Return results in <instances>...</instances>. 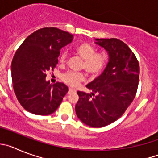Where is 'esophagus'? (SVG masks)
Returning <instances> with one entry per match:
<instances>
[{"mask_svg": "<svg viewBox=\"0 0 158 158\" xmlns=\"http://www.w3.org/2000/svg\"><path fill=\"white\" fill-rule=\"evenodd\" d=\"M75 90L73 89H72V88H69V91H68V93H73V92H74Z\"/></svg>", "mask_w": 158, "mask_h": 158, "instance_id": "esophagus-1", "label": "esophagus"}]
</instances>
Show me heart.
I'll return each mask as SVG.
<instances>
[{"mask_svg":"<svg viewBox=\"0 0 158 158\" xmlns=\"http://www.w3.org/2000/svg\"><path fill=\"white\" fill-rule=\"evenodd\" d=\"M75 54L84 60L81 68L90 76H96L104 69L108 56L104 52L96 53V50L88 43H82L75 47ZM66 52L62 51L58 57V62L64 65L66 62ZM65 83L70 86H76L85 80V76L81 73L66 72L62 76Z\"/></svg>","mask_w":158,"mask_h":158,"instance_id":"heart-1","label":"heart"}]
</instances>
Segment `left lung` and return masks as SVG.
Returning a JSON list of instances; mask_svg holds the SVG:
<instances>
[{
	"instance_id": "8db88e82",
	"label": "left lung",
	"mask_w": 158,
	"mask_h": 158,
	"mask_svg": "<svg viewBox=\"0 0 158 158\" xmlns=\"http://www.w3.org/2000/svg\"><path fill=\"white\" fill-rule=\"evenodd\" d=\"M106 50L108 62L101 74L88 84L91 93L77 92L75 106L78 118L92 127H102L120 118L135 99L139 64L126 43L117 39H96Z\"/></svg>"
}]
</instances>
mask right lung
Segmentation results:
<instances>
[{
    "instance_id": "right-lung-1",
    "label": "right lung",
    "mask_w": 158,
    "mask_h": 158,
    "mask_svg": "<svg viewBox=\"0 0 158 158\" xmlns=\"http://www.w3.org/2000/svg\"><path fill=\"white\" fill-rule=\"evenodd\" d=\"M73 35L56 27H44L26 38L14 55L11 65L13 89L26 111L39 115H51L68 92L65 84L51 85L47 72L58 62L62 47Z\"/></svg>"
}]
</instances>
